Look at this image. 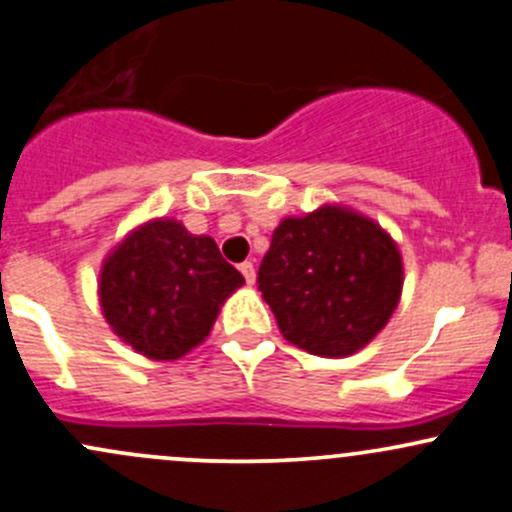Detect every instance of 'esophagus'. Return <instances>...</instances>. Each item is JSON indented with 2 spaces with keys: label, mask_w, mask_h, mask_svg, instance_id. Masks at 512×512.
<instances>
[{
  "label": "esophagus",
  "mask_w": 512,
  "mask_h": 512,
  "mask_svg": "<svg viewBox=\"0 0 512 512\" xmlns=\"http://www.w3.org/2000/svg\"><path fill=\"white\" fill-rule=\"evenodd\" d=\"M240 272H242V277H245V282L250 284H255V279H257V274H255V265H252V262H242L240 265Z\"/></svg>",
  "instance_id": "obj_1"
}]
</instances>
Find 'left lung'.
I'll return each instance as SVG.
<instances>
[{
    "label": "left lung",
    "instance_id": "1",
    "mask_svg": "<svg viewBox=\"0 0 512 512\" xmlns=\"http://www.w3.org/2000/svg\"><path fill=\"white\" fill-rule=\"evenodd\" d=\"M257 282L289 343L321 358H346L395 314L405 265L383 225L324 203L274 228Z\"/></svg>",
    "mask_w": 512,
    "mask_h": 512
}]
</instances>
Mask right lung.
Returning a JSON list of instances; mask_svg holds the SVG:
<instances>
[{
  "instance_id": "right-lung-1",
  "label": "right lung",
  "mask_w": 512,
  "mask_h": 512,
  "mask_svg": "<svg viewBox=\"0 0 512 512\" xmlns=\"http://www.w3.org/2000/svg\"><path fill=\"white\" fill-rule=\"evenodd\" d=\"M245 284L208 235L176 218H149L107 252L98 277L105 321L149 360H179L213 331L225 299Z\"/></svg>"
}]
</instances>
